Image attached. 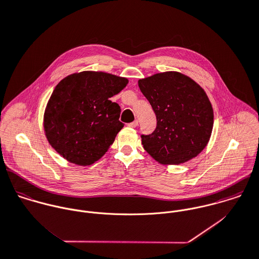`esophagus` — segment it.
I'll return each mask as SVG.
<instances>
[{"mask_svg": "<svg viewBox=\"0 0 259 259\" xmlns=\"http://www.w3.org/2000/svg\"><path fill=\"white\" fill-rule=\"evenodd\" d=\"M138 124H139V120H138V119L134 120V121L131 122V123H127V125H128L130 127H136Z\"/></svg>", "mask_w": 259, "mask_h": 259, "instance_id": "1", "label": "esophagus"}]
</instances>
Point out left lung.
Instances as JSON below:
<instances>
[{
    "mask_svg": "<svg viewBox=\"0 0 259 259\" xmlns=\"http://www.w3.org/2000/svg\"><path fill=\"white\" fill-rule=\"evenodd\" d=\"M139 87L157 116L155 132L142 136L148 154L163 165H180L197 157L207 146L214 122L204 89L177 71L140 79Z\"/></svg>",
    "mask_w": 259,
    "mask_h": 259,
    "instance_id": "left-lung-1",
    "label": "left lung"
}]
</instances>
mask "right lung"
<instances>
[{
	"label": "right lung",
	"instance_id": "1",
	"mask_svg": "<svg viewBox=\"0 0 259 259\" xmlns=\"http://www.w3.org/2000/svg\"><path fill=\"white\" fill-rule=\"evenodd\" d=\"M128 79L101 71H81L63 78L53 90L43 117L51 147L69 163L90 166L101 159L123 123L120 107L109 100Z\"/></svg>",
	"mask_w": 259,
	"mask_h": 259
}]
</instances>
